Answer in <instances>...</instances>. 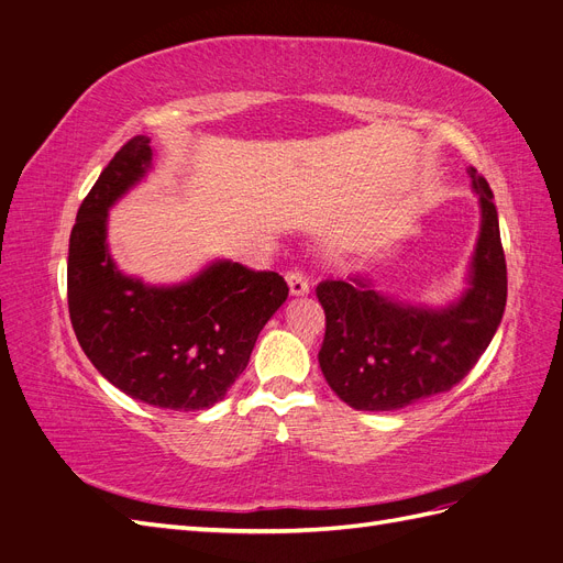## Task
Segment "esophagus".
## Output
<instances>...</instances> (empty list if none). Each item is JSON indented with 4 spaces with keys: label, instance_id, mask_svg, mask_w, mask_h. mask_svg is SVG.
Returning <instances> with one entry per match:
<instances>
[{
    "label": "esophagus",
    "instance_id": "34e87169",
    "mask_svg": "<svg viewBox=\"0 0 563 563\" xmlns=\"http://www.w3.org/2000/svg\"><path fill=\"white\" fill-rule=\"evenodd\" d=\"M286 282H288V288H291V296H308L310 294V282L300 269L286 272Z\"/></svg>",
    "mask_w": 563,
    "mask_h": 563
}]
</instances>
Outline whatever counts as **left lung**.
I'll return each instance as SVG.
<instances>
[{"instance_id":"8db88e82","label":"left lung","mask_w":563,"mask_h":563,"mask_svg":"<svg viewBox=\"0 0 563 563\" xmlns=\"http://www.w3.org/2000/svg\"><path fill=\"white\" fill-rule=\"evenodd\" d=\"M479 195L482 230L470 288L449 308H413L378 294L368 279L317 286L327 314L319 350L323 378L356 411H397L449 391L479 362L507 302V265L498 211L484 176L470 166Z\"/></svg>"}]
</instances>
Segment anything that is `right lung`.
I'll use <instances>...</instances> for the list:
<instances>
[{
	"mask_svg": "<svg viewBox=\"0 0 563 563\" xmlns=\"http://www.w3.org/2000/svg\"><path fill=\"white\" fill-rule=\"evenodd\" d=\"M150 166V139L135 135L81 201L67 253V308L84 354L124 395L172 411H203L240 378L288 286L277 272L230 261L176 286L122 275L108 253V209Z\"/></svg>",
	"mask_w": 563,
	"mask_h": 563,
	"instance_id": "1",
	"label": "right lung"
}]
</instances>
